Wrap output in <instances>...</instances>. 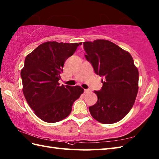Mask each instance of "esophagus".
Listing matches in <instances>:
<instances>
[{"label":"esophagus","instance_id":"34e87169","mask_svg":"<svg viewBox=\"0 0 159 159\" xmlns=\"http://www.w3.org/2000/svg\"><path fill=\"white\" fill-rule=\"evenodd\" d=\"M88 92H90L89 89H85V93H88Z\"/></svg>","mask_w":159,"mask_h":159}]
</instances>
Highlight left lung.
<instances>
[{
	"label": "left lung",
	"instance_id": "left-lung-1",
	"mask_svg": "<svg viewBox=\"0 0 159 159\" xmlns=\"http://www.w3.org/2000/svg\"><path fill=\"white\" fill-rule=\"evenodd\" d=\"M83 48L95 73L104 79L102 89L94 92L98 101L89 107L90 113L102 124L117 122L133 107L139 89V72L133 57L106 39L83 42Z\"/></svg>",
	"mask_w": 159,
	"mask_h": 159
}]
</instances>
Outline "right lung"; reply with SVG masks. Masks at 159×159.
I'll use <instances>...</instances> for the list:
<instances>
[{
  "label": "right lung",
  "instance_id": "right-lung-1",
  "mask_svg": "<svg viewBox=\"0 0 159 159\" xmlns=\"http://www.w3.org/2000/svg\"><path fill=\"white\" fill-rule=\"evenodd\" d=\"M81 43L46 42L26 57L21 70L26 102L39 119L48 123L65 119L83 93L80 86H60L64 63Z\"/></svg>",
  "mask_w": 159,
  "mask_h": 159
}]
</instances>
